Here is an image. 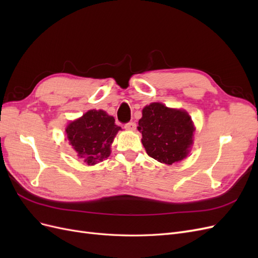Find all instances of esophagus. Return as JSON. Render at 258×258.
I'll list each match as a JSON object with an SVG mask.
<instances>
[{
  "label": "esophagus",
  "mask_w": 258,
  "mask_h": 258,
  "mask_svg": "<svg viewBox=\"0 0 258 258\" xmlns=\"http://www.w3.org/2000/svg\"><path fill=\"white\" fill-rule=\"evenodd\" d=\"M124 128H126L129 131H135L136 128H137V123L135 121H130V122L124 124Z\"/></svg>",
  "instance_id": "obj_1"
}]
</instances>
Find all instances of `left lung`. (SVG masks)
<instances>
[{
	"label": "left lung",
	"mask_w": 258,
	"mask_h": 258,
	"mask_svg": "<svg viewBox=\"0 0 258 258\" xmlns=\"http://www.w3.org/2000/svg\"><path fill=\"white\" fill-rule=\"evenodd\" d=\"M138 130L142 134L147 155L161 163L172 165L188 155L195 127L186 111L154 102L143 108Z\"/></svg>",
	"instance_id": "left-lung-1"
}]
</instances>
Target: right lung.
<instances>
[{
	"label": "right lung",
	"mask_w": 258,
	"mask_h": 258,
	"mask_svg": "<svg viewBox=\"0 0 258 258\" xmlns=\"http://www.w3.org/2000/svg\"><path fill=\"white\" fill-rule=\"evenodd\" d=\"M119 130L121 128L116 126L114 117L102 110H90L66 128L70 145L88 166L111 155V145Z\"/></svg>",
	"instance_id": "right-lung-1"
}]
</instances>
